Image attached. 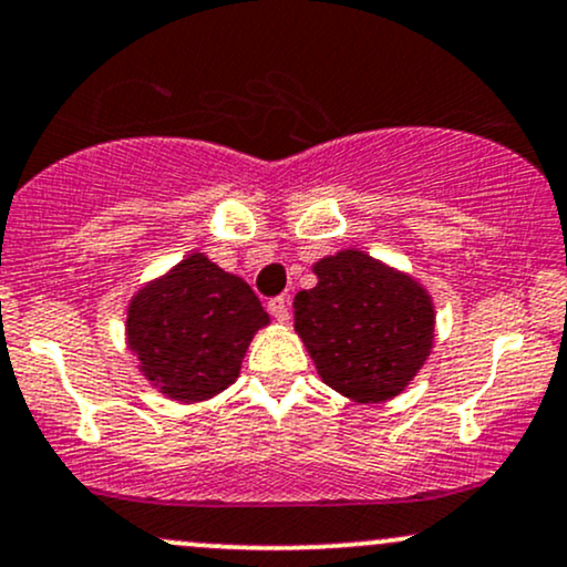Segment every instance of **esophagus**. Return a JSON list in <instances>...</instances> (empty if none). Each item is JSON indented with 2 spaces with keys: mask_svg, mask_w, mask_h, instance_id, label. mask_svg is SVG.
Returning <instances> with one entry per match:
<instances>
[{
  "mask_svg": "<svg viewBox=\"0 0 567 567\" xmlns=\"http://www.w3.org/2000/svg\"><path fill=\"white\" fill-rule=\"evenodd\" d=\"M269 315L275 317L277 322H288L290 320L288 298H271V301H269Z\"/></svg>",
  "mask_w": 567,
  "mask_h": 567,
  "instance_id": "obj_1",
  "label": "esophagus"
}]
</instances>
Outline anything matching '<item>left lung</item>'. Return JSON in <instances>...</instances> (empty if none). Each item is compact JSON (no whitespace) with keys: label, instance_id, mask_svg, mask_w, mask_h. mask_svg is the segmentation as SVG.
I'll use <instances>...</instances> for the list:
<instances>
[{"label":"left lung","instance_id":"8db88e82","mask_svg":"<svg viewBox=\"0 0 567 567\" xmlns=\"http://www.w3.org/2000/svg\"><path fill=\"white\" fill-rule=\"evenodd\" d=\"M292 328L320 379L360 405L400 396L434 349V301L408 271L347 247L311 264Z\"/></svg>","mask_w":567,"mask_h":567}]
</instances>
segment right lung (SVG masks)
<instances>
[{
    "instance_id": "1",
    "label": "right lung",
    "mask_w": 567,
    "mask_h": 567,
    "mask_svg": "<svg viewBox=\"0 0 567 567\" xmlns=\"http://www.w3.org/2000/svg\"><path fill=\"white\" fill-rule=\"evenodd\" d=\"M269 322L243 277L194 250L130 296L125 343L162 396L199 405L239 379L247 347Z\"/></svg>"
}]
</instances>
